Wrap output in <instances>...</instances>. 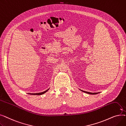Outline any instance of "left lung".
Returning <instances> with one entry per match:
<instances>
[{
	"mask_svg": "<svg viewBox=\"0 0 126 126\" xmlns=\"http://www.w3.org/2000/svg\"><path fill=\"white\" fill-rule=\"evenodd\" d=\"M82 91L84 92H85V93H87L88 94H99L100 92H97V93H91V92H87V91H83V90H81Z\"/></svg>",
	"mask_w": 126,
	"mask_h": 126,
	"instance_id": "1",
	"label": "left lung"
}]
</instances>
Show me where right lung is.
Returning <instances> with one entry per match:
<instances>
[{"instance_id": "right-lung-1", "label": "right lung", "mask_w": 126, "mask_h": 126, "mask_svg": "<svg viewBox=\"0 0 126 126\" xmlns=\"http://www.w3.org/2000/svg\"><path fill=\"white\" fill-rule=\"evenodd\" d=\"M48 89H48L47 90H45V91H43V92H40V93H36V94H32V95H42V94H45L46 92H47V91L48 90Z\"/></svg>"}]
</instances>
